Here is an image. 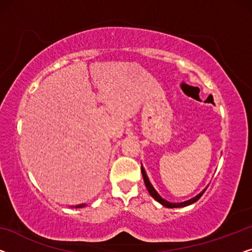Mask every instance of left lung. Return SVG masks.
Returning a JSON list of instances; mask_svg holds the SVG:
<instances>
[{
    "label": "left lung",
    "instance_id": "obj_1",
    "mask_svg": "<svg viewBox=\"0 0 252 252\" xmlns=\"http://www.w3.org/2000/svg\"><path fill=\"white\" fill-rule=\"evenodd\" d=\"M141 173H142V176H144V182H145V185H146V188H147L148 192L150 193V196H152L154 199H155L156 201H158L160 205H163L164 207H167V208L186 207V206H189L191 204H193V202H196L197 200H199V198H200L202 194H204L206 189H207V187H206L205 189L202 190L200 193H198L196 197L191 198V199H189V200H186V201H183V202H170V201L165 200L164 198L160 197L159 194H158V192H157V191L155 190V188H154L152 183H150L148 176H147V174H146V171H145V168H144V166H142V165H141Z\"/></svg>",
    "mask_w": 252,
    "mask_h": 252
}]
</instances>
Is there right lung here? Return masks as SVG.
<instances>
[{
  "label": "right lung",
  "mask_w": 252,
  "mask_h": 252,
  "mask_svg": "<svg viewBox=\"0 0 252 252\" xmlns=\"http://www.w3.org/2000/svg\"><path fill=\"white\" fill-rule=\"evenodd\" d=\"M86 204H80V205H77V206H71V207H74V208H82L85 207Z\"/></svg>",
  "instance_id": "obj_1"
}]
</instances>
